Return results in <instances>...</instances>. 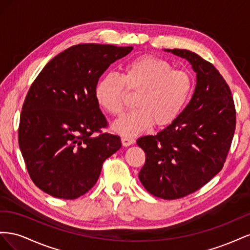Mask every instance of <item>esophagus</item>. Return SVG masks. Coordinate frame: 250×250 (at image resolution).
Returning <instances> with one entry per match:
<instances>
[{
  "instance_id": "34e87169",
  "label": "esophagus",
  "mask_w": 250,
  "mask_h": 250,
  "mask_svg": "<svg viewBox=\"0 0 250 250\" xmlns=\"http://www.w3.org/2000/svg\"><path fill=\"white\" fill-rule=\"evenodd\" d=\"M121 142H122L123 146L127 147V146L132 145V144L134 143V140L131 139V138H128V137H122V139H121Z\"/></svg>"
}]
</instances>
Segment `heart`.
Returning <instances> with one entry per match:
<instances>
[{
	"instance_id": "heart-1",
	"label": "heart",
	"mask_w": 250,
	"mask_h": 250,
	"mask_svg": "<svg viewBox=\"0 0 250 250\" xmlns=\"http://www.w3.org/2000/svg\"><path fill=\"white\" fill-rule=\"evenodd\" d=\"M194 78L186 70L172 69L164 59L142 55L127 62L121 76L108 73L97 82L95 99L109 115L126 108L127 93L137 96L138 109L113 123V130L133 137L154 126L163 129L180 117L194 92Z\"/></svg>"
}]
</instances>
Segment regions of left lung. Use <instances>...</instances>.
<instances>
[{
  "instance_id": "1",
  "label": "left lung",
  "mask_w": 250,
  "mask_h": 250,
  "mask_svg": "<svg viewBox=\"0 0 250 250\" xmlns=\"http://www.w3.org/2000/svg\"><path fill=\"white\" fill-rule=\"evenodd\" d=\"M167 51L190 62L197 84L175 122L138 140L146 154L139 178L150 194L173 200L199 190L221 171L236 129V107L213 63L188 50Z\"/></svg>"
}]
</instances>
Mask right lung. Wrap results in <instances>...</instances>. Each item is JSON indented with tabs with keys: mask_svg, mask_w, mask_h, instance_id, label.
<instances>
[{
	"mask_svg": "<svg viewBox=\"0 0 250 250\" xmlns=\"http://www.w3.org/2000/svg\"><path fill=\"white\" fill-rule=\"evenodd\" d=\"M132 47L80 43L55 56L30 86L19 143L30 177L42 191L76 199L92 188L106 158L121 148L95 99L101 75Z\"/></svg>",
	"mask_w": 250,
	"mask_h": 250,
	"instance_id": "obj_1",
	"label": "right lung"
}]
</instances>
